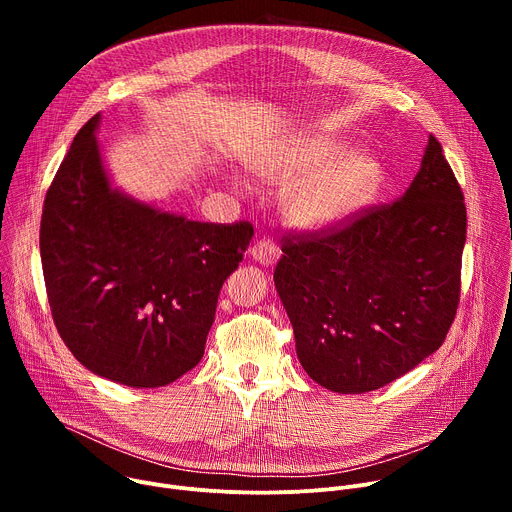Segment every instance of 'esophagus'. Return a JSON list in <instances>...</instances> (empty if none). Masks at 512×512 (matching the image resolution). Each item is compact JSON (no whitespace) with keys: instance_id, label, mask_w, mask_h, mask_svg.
<instances>
[{"instance_id":"obj_1","label":"esophagus","mask_w":512,"mask_h":512,"mask_svg":"<svg viewBox=\"0 0 512 512\" xmlns=\"http://www.w3.org/2000/svg\"><path fill=\"white\" fill-rule=\"evenodd\" d=\"M251 257L259 263V265H273L279 259V249L277 245H273L269 239H261L257 241L251 249H249Z\"/></svg>"}]
</instances>
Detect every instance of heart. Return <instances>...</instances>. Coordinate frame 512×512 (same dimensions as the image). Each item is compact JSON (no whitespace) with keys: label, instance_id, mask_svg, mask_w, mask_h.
<instances>
[{"label":"heart","instance_id":"obj_1","mask_svg":"<svg viewBox=\"0 0 512 512\" xmlns=\"http://www.w3.org/2000/svg\"><path fill=\"white\" fill-rule=\"evenodd\" d=\"M340 150L338 137L310 135L257 164L267 182L287 184L281 208L294 227L320 231L342 225L379 196L385 182L381 160L367 150L338 157Z\"/></svg>","mask_w":512,"mask_h":512}]
</instances>
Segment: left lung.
Returning a JSON list of instances; mask_svg holds the SVG:
<instances>
[{
    "mask_svg": "<svg viewBox=\"0 0 512 512\" xmlns=\"http://www.w3.org/2000/svg\"><path fill=\"white\" fill-rule=\"evenodd\" d=\"M283 241L273 281L318 385L375 391L444 344L460 302L466 204L433 135L397 202Z\"/></svg>",
    "mask_w": 512,
    "mask_h": 512,
    "instance_id": "left-lung-1",
    "label": "left lung"
}]
</instances>
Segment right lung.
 Listing matches in <instances>:
<instances>
[{
  "instance_id": "1",
  "label": "right lung",
  "mask_w": 512,
  "mask_h": 512,
  "mask_svg": "<svg viewBox=\"0 0 512 512\" xmlns=\"http://www.w3.org/2000/svg\"><path fill=\"white\" fill-rule=\"evenodd\" d=\"M101 113L72 139L44 200L40 257L60 338L85 367L127 387H164L204 354L216 302L251 223L190 221L111 186Z\"/></svg>"
}]
</instances>
